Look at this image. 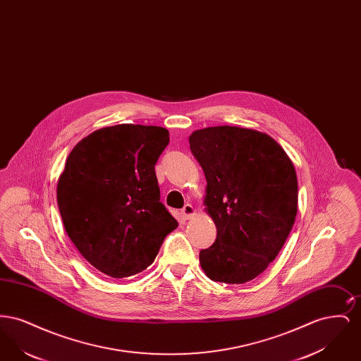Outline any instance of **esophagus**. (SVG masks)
<instances>
[{"instance_id":"1","label":"esophagus","mask_w":361,"mask_h":361,"mask_svg":"<svg viewBox=\"0 0 361 361\" xmlns=\"http://www.w3.org/2000/svg\"><path fill=\"white\" fill-rule=\"evenodd\" d=\"M180 215H181L183 219H189V218H192L195 215V208L190 206V204H185L184 208L180 211Z\"/></svg>"}]
</instances>
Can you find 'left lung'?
I'll return each mask as SVG.
<instances>
[{
  "label": "left lung",
  "mask_w": 361,
  "mask_h": 361,
  "mask_svg": "<svg viewBox=\"0 0 361 361\" xmlns=\"http://www.w3.org/2000/svg\"><path fill=\"white\" fill-rule=\"evenodd\" d=\"M189 147L206 176L204 206L218 230L200 265L214 281H250L275 259L295 224L293 164L274 137L242 127L193 131Z\"/></svg>",
  "instance_id": "left-lung-1"
}]
</instances>
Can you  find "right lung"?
I'll return each mask as SVG.
<instances>
[{"label": "right lung", "instance_id": "right-lung-1", "mask_svg": "<svg viewBox=\"0 0 361 361\" xmlns=\"http://www.w3.org/2000/svg\"><path fill=\"white\" fill-rule=\"evenodd\" d=\"M169 143L164 127L118 124L84 137L59 176L56 200L70 240L115 279L145 271L178 226L159 202L154 165Z\"/></svg>", "mask_w": 361, "mask_h": 361}]
</instances>
